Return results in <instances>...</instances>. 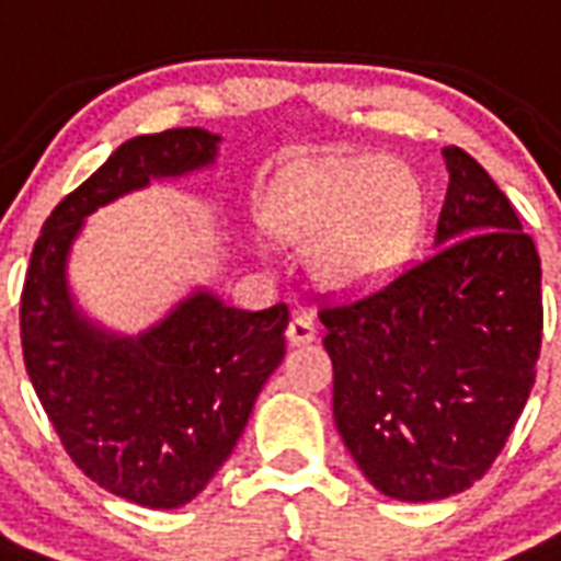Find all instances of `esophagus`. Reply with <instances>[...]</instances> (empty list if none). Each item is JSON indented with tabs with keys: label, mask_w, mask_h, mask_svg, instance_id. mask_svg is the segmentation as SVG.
Returning a JSON list of instances; mask_svg holds the SVG:
<instances>
[{
	"label": "esophagus",
	"mask_w": 561,
	"mask_h": 561,
	"mask_svg": "<svg viewBox=\"0 0 561 561\" xmlns=\"http://www.w3.org/2000/svg\"><path fill=\"white\" fill-rule=\"evenodd\" d=\"M317 337V322L310 317H293L289 325H286V341L293 346H301V343H310Z\"/></svg>",
	"instance_id": "34e87169"
}]
</instances>
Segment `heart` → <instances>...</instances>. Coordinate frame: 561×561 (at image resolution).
I'll return each mask as SVG.
<instances>
[{
  "label": "heart",
  "instance_id": "b5f03b06",
  "mask_svg": "<svg viewBox=\"0 0 561 561\" xmlns=\"http://www.w3.org/2000/svg\"><path fill=\"white\" fill-rule=\"evenodd\" d=\"M421 224V185L398 158H353L296 175L268 208V230L313 248L310 268L329 289H367L410 253Z\"/></svg>",
  "mask_w": 561,
  "mask_h": 561
}]
</instances>
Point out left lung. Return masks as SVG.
<instances>
[{
    "mask_svg": "<svg viewBox=\"0 0 561 561\" xmlns=\"http://www.w3.org/2000/svg\"><path fill=\"white\" fill-rule=\"evenodd\" d=\"M436 251L362 296H322L334 424L379 493L433 502L484 478L541 355V256L511 199L457 146Z\"/></svg>",
    "mask_w": 561,
    "mask_h": 561,
    "instance_id": "8db88e82",
    "label": "left lung"
}]
</instances>
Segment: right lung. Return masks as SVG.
Instances as JSON below:
<instances>
[{"label":"right lung","mask_w":561,"mask_h":561,"mask_svg":"<svg viewBox=\"0 0 561 561\" xmlns=\"http://www.w3.org/2000/svg\"><path fill=\"white\" fill-rule=\"evenodd\" d=\"M218 140L173 128L122 142L44 220L20 296L23 362L59 443L98 488L146 508L191 502L230 457L284 362L289 308L251 313L199 293L158 329L118 341L77 317L65 253L83 215L149 175L203 167Z\"/></svg>","instance_id":"obj_1"}]
</instances>
